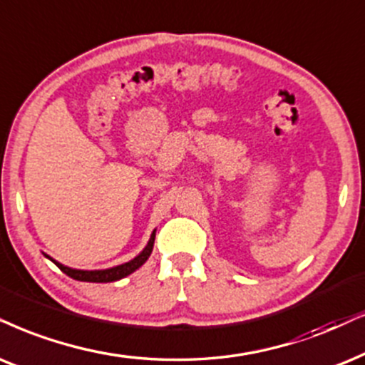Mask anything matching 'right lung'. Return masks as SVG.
<instances>
[{
	"label": "right lung",
	"instance_id": "right-lung-1",
	"mask_svg": "<svg viewBox=\"0 0 365 365\" xmlns=\"http://www.w3.org/2000/svg\"><path fill=\"white\" fill-rule=\"evenodd\" d=\"M153 242H155V232L151 234V239L148 242V246L143 249L141 255H138L135 259H131L129 262H124L121 266L110 267V269H104V271H81V269H71V267L60 264V262L53 261L55 264L58 266L60 271H63L67 276L77 279V281H87V283H110V281H118L124 278V276L131 274L133 271H136L143 262L148 259L151 251H153Z\"/></svg>",
	"mask_w": 365,
	"mask_h": 365
}]
</instances>
